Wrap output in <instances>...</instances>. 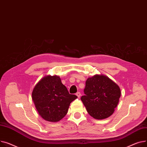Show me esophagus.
Wrapping results in <instances>:
<instances>
[{
	"label": "esophagus",
	"instance_id": "esophagus-1",
	"mask_svg": "<svg viewBox=\"0 0 147 147\" xmlns=\"http://www.w3.org/2000/svg\"><path fill=\"white\" fill-rule=\"evenodd\" d=\"M76 96L78 97V98H80V97H81V93L80 92H78L76 94Z\"/></svg>",
	"mask_w": 147,
	"mask_h": 147
}]
</instances>
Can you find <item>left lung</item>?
Listing matches in <instances>:
<instances>
[{
  "label": "left lung",
  "mask_w": 147,
  "mask_h": 147,
  "mask_svg": "<svg viewBox=\"0 0 147 147\" xmlns=\"http://www.w3.org/2000/svg\"><path fill=\"white\" fill-rule=\"evenodd\" d=\"M84 94L81 99L88 114L94 119L102 120L114 113L121 91L119 85L108 76L96 74L86 81Z\"/></svg>",
  "instance_id": "1"
}]
</instances>
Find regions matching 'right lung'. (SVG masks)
Here are the masks:
<instances>
[{"label": "right lung", "instance_id": "obj_1", "mask_svg": "<svg viewBox=\"0 0 147 147\" xmlns=\"http://www.w3.org/2000/svg\"><path fill=\"white\" fill-rule=\"evenodd\" d=\"M32 101L39 115L46 121L57 122L67 114L72 101L77 98L69 93L57 75H46L32 92Z\"/></svg>", "mask_w": 147, "mask_h": 147}]
</instances>
